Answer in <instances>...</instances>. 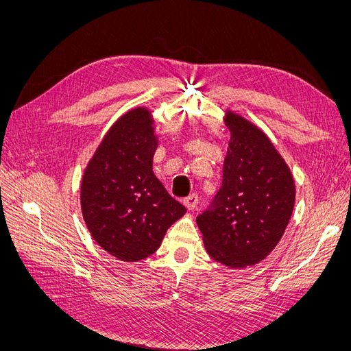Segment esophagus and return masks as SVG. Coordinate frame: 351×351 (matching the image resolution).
Segmentation results:
<instances>
[{"mask_svg":"<svg viewBox=\"0 0 351 351\" xmlns=\"http://www.w3.org/2000/svg\"><path fill=\"white\" fill-rule=\"evenodd\" d=\"M197 205V195H190L184 199V206L189 209V210H193Z\"/></svg>","mask_w":351,"mask_h":351,"instance_id":"34e87169","label":"esophagus"}]
</instances>
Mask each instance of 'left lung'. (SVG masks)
Returning <instances> with one entry per match:
<instances>
[{
    "label": "left lung",
    "instance_id": "8db88e82",
    "mask_svg": "<svg viewBox=\"0 0 351 351\" xmlns=\"http://www.w3.org/2000/svg\"><path fill=\"white\" fill-rule=\"evenodd\" d=\"M230 130L222 186L196 218L206 253L231 269L253 267L275 249L289 226L295 184L269 137L227 110Z\"/></svg>",
    "mask_w": 351,
    "mask_h": 351
}]
</instances>
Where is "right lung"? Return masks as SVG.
<instances>
[{"label": "right lung", "mask_w": 351, "mask_h": 351, "mask_svg": "<svg viewBox=\"0 0 351 351\" xmlns=\"http://www.w3.org/2000/svg\"><path fill=\"white\" fill-rule=\"evenodd\" d=\"M156 147L152 112L136 107L110 127L83 171L84 224L101 249L123 262L151 256L186 214L152 171Z\"/></svg>", "instance_id": "right-lung-1"}]
</instances>
